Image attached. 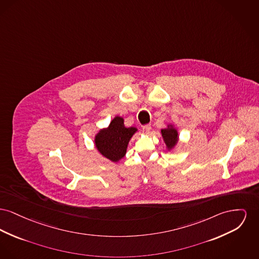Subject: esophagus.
Wrapping results in <instances>:
<instances>
[{
	"label": "esophagus",
	"instance_id": "esophagus-1",
	"mask_svg": "<svg viewBox=\"0 0 259 259\" xmlns=\"http://www.w3.org/2000/svg\"><path fill=\"white\" fill-rule=\"evenodd\" d=\"M143 130H144V132H145L146 134H149V133L151 132V130H152L151 124H146V125L143 127Z\"/></svg>",
	"mask_w": 259,
	"mask_h": 259
}]
</instances>
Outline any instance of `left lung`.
<instances>
[{"mask_svg":"<svg viewBox=\"0 0 259 259\" xmlns=\"http://www.w3.org/2000/svg\"><path fill=\"white\" fill-rule=\"evenodd\" d=\"M161 134H162V137H163V140H164L168 149L170 150V149L174 148L178 141L177 130L174 129L173 127H169L166 129H162Z\"/></svg>","mask_w":259,"mask_h":259,"instance_id":"left-lung-1","label":"left lung"}]
</instances>
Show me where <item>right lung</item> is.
Returning <instances> with one entry per match:
<instances>
[{
	"label": "right lung",
	"mask_w": 259,
	"mask_h": 259,
	"mask_svg": "<svg viewBox=\"0 0 259 259\" xmlns=\"http://www.w3.org/2000/svg\"><path fill=\"white\" fill-rule=\"evenodd\" d=\"M136 131L135 127L126 128L123 118L116 116L107 129L100 131L96 136V147L111 161H118L125 155L128 143Z\"/></svg>",
	"instance_id": "right-lung-1"
}]
</instances>
